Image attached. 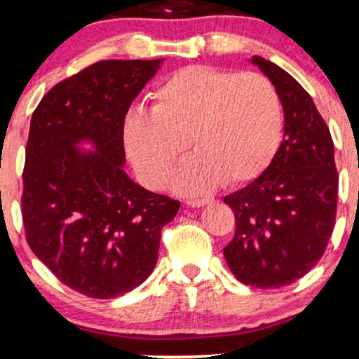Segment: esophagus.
I'll return each mask as SVG.
<instances>
[{
  "mask_svg": "<svg viewBox=\"0 0 359 359\" xmlns=\"http://www.w3.org/2000/svg\"><path fill=\"white\" fill-rule=\"evenodd\" d=\"M210 201H211L210 198H198V200H188L187 205L191 206V208H201V206L208 205Z\"/></svg>",
  "mask_w": 359,
  "mask_h": 359,
  "instance_id": "1",
  "label": "esophagus"
}]
</instances>
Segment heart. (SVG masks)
I'll use <instances>...</instances> for the list:
<instances>
[{
  "label": "heart",
  "instance_id": "heart-1",
  "mask_svg": "<svg viewBox=\"0 0 359 359\" xmlns=\"http://www.w3.org/2000/svg\"><path fill=\"white\" fill-rule=\"evenodd\" d=\"M151 98V113L131 111L123 121L128 158L151 188L170 180L187 138L194 153L172 180L187 194L258 178L280 144V98L258 73L187 66L158 85Z\"/></svg>",
  "mask_w": 359,
  "mask_h": 359
}]
</instances>
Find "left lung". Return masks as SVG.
<instances>
[{
  "instance_id": "1",
  "label": "left lung",
  "mask_w": 359,
  "mask_h": 359,
  "mask_svg": "<svg viewBox=\"0 0 359 359\" xmlns=\"http://www.w3.org/2000/svg\"><path fill=\"white\" fill-rule=\"evenodd\" d=\"M250 61L280 96L285 133L266 170L224 196L236 231L223 253L241 283L269 290L291 285L321 259L334 228L338 171L330 130L306 90L273 61Z\"/></svg>"
}]
</instances>
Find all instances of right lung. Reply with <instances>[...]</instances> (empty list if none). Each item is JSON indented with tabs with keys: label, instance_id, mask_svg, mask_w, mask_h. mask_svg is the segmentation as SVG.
<instances>
[{
	"label": "right lung",
	"instance_id": "add662e5",
	"mask_svg": "<svg viewBox=\"0 0 359 359\" xmlns=\"http://www.w3.org/2000/svg\"><path fill=\"white\" fill-rule=\"evenodd\" d=\"M165 60H108L51 88L31 116L23 223L33 253L61 283L109 299L153 273L161 229L180 201L125 171L123 121Z\"/></svg>",
	"mask_w": 359,
	"mask_h": 359
}]
</instances>
